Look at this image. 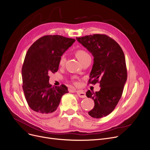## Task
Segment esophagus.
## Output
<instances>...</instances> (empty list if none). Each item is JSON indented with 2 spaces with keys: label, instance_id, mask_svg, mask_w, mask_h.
I'll return each instance as SVG.
<instances>
[{
  "label": "esophagus",
  "instance_id": "1",
  "mask_svg": "<svg viewBox=\"0 0 150 150\" xmlns=\"http://www.w3.org/2000/svg\"><path fill=\"white\" fill-rule=\"evenodd\" d=\"M76 93H77V96L80 98L86 97V94L83 91H76Z\"/></svg>",
  "mask_w": 150,
  "mask_h": 150
}]
</instances>
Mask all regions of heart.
<instances>
[{
	"instance_id": "obj_1",
	"label": "heart",
	"mask_w": 150,
	"mask_h": 150,
	"mask_svg": "<svg viewBox=\"0 0 150 150\" xmlns=\"http://www.w3.org/2000/svg\"><path fill=\"white\" fill-rule=\"evenodd\" d=\"M76 55L77 56V57L78 58L79 61L80 62H81L82 61H83L84 59H85L87 57H89V54L85 51L83 50H79L76 52ZM66 61V57L65 56L64 54H63L62 56H61V57H60L59 59V65L61 66H63L64 65Z\"/></svg>"
}]
</instances>
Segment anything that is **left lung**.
Instances as JSON below:
<instances>
[{
  "label": "left lung",
  "mask_w": 150,
  "mask_h": 150,
  "mask_svg": "<svg viewBox=\"0 0 150 150\" xmlns=\"http://www.w3.org/2000/svg\"><path fill=\"white\" fill-rule=\"evenodd\" d=\"M76 40L94 57L89 82H98L101 88L95 93L88 90L86 95L94 101L88 114L101 118L113 110L122 94L127 77L125 56L120 45L106 35L94 34Z\"/></svg>",
  "instance_id": "1"
}]
</instances>
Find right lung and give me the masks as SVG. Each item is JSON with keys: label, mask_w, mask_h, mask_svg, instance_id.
Returning <instances> with one entry per match:
<instances>
[{"label": "right lung", "mask_w": 150, "mask_h": 150, "mask_svg": "<svg viewBox=\"0 0 150 150\" xmlns=\"http://www.w3.org/2000/svg\"><path fill=\"white\" fill-rule=\"evenodd\" d=\"M75 41L61 35H46L28 50L21 70L23 89L29 106L41 116L52 115L62 96L68 93L64 85L52 87L49 75L57 71L60 57Z\"/></svg>", "instance_id": "obj_1"}]
</instances>
